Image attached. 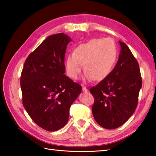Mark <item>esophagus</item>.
<instances>
[{"label":"esophagus","mask_w":156,"mask_h":156,"mask_svg":"<svg viewBox=\"0 0 156 156\" xmlns=\"http://www.w3.org/2000/svg\"><path fill=\"white\" fill-rule=\"evenodd\" d=\"M82 91H83L84 92H87L88 90V89L86 88L85 87H82Z\"/></svg>","instance_id":"34e87169"}]
</instances>
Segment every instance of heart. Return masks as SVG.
Returning <instances> with one entry per match:
<instances>
[{
    "label": "heart",
    "mask_w": 156,
    "mask_h": 156,
    "mask_svg": "<svg viewBox=\"0 0 156 156\" xmlns=\"http://www.w3.org/2000/svg\"><path fill=\"white\" fill-rule=\"evenodd\" d=\"M117 56V48L112 39H92L79 45L74 54L67 56L66 72L69 77L76 80L81 74L82 65H84L86 80L101 81L111 74Z\"/></svg>",
    "instance_id": "heart-1"
}]
</instances>
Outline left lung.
Wrapping results in <instances>:
<instances>
[{"label":"left lung","mask_w":156,"mask_h":156,"mask_svg":"<svg viewBox=\"0 0 156 156\" xmlns=\"http://www.w3.org/2000/svg\"><path fill=\"white\" fill-rule=\"evenodd\" d=\"M119 60L111 74L90 92L94 98L95 121L108 129L119 127L136 109L142 80L138 62L125 43L119 41Z\"/></svg>","instance_id":"left-lung-1"}]
</instances>
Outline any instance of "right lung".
Wrapping results in <instances>:
<instances>
[{"mask_svg":"<svg viewBox=\"0 0 156 156\" xmlns=\"http://www.w3.org/2000/svg\"><path fill=\"white\" fill-rule=\"evenodd\" d=\"M68 35L49 36L25 60L21 76L23 107L36 124L49 131L64 127L82 87L64 74Z\"/></svg>","mask_w":156,"mask_h":156,"instance_id":"1","label":"right lung"}]
</instances>
